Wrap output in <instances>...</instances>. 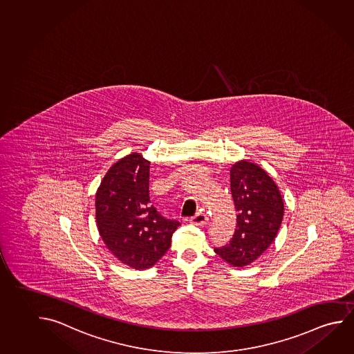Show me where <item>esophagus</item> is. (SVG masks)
I'll return each instance as SVG.
<instances>
[{
    "mask_svg": "<svg viewBox=\"0 0 354 354\" xmlns=\"http://www.w3.org/2000/svg\"><path fill=\"white\" fill-rule=\"evenodd\" d=\"M207 221H208V218H207V216H205L204 213H202V212H199L196 216L189 218V222L194 224V225H205Z\"/></svg>",
    "mask_w": 354,
    "mask_h": 354,
    "instance_id": "34e87169",
    "label": "esophagus"
}]
</instances>
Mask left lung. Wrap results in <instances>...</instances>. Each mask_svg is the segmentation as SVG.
<instances>
[{
  "instance_id": "1",
  "label": "left lung",
  "mask_w": 354,
  "mask_h": 354,
  "mask_svg": "<svg viewBox=\"0 0 354 354\" xmlns=\"http://www.w3.org/2000/svg\"><path fill=\"white\" fill-rule=\"evenodd\" d=\"M230 192L236 212L233 238L214 252L233 266H245L257 260L275 240L283 216V202L275 182L248 161L230 168Z\"/></svg>"
}]
</instances>
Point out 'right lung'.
<instances>
[{"label":"right lung","instance_id":"add662e5","mask_svg":"<svg viewBox=\"0 0 354 354\" xmlns=\"http://www.w3.org/2000/svg\"><path fill=\"white\" fill-rule=\"evenodd\" d=\"M150 161L132 152L114 163L96 191V225L114 257L132 269H149L166 254L180 222L166 219L149 196Z\"/></svg>","mask_w":354,"mask_h":354}]
</instances>
